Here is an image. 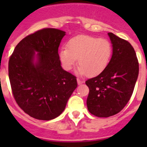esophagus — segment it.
<instances>
[{
  "label": "esophagus",
  "instance_id": "obj_1",
  "mask_svg": "<svg viewBox=\"0 0 147 147\" xmlns=\"http://www.w3.org/2000/svg\"><path fill=\"white\" fill-rule=\"evenodd\" d=\"M77 83H78V85H81V84L84 83V80H80V79H79V78H78V79H77Z\"/></svg>",
  "mask_w": 147,
  "mask_h": 147
}]
</instances>
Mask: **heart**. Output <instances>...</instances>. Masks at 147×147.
<instances>
[{
	"instance_id": "b5f03b06",
	"label": "heart",
	"mask_w": 147,
	"mask_h": 147,
	"mask_svg": "<svg viewBox=\"0 0 147 147\" xmlns=\"http://www.w3.org/2000/svg\"><path fill=\"white\" fill-rule=\"evenodd\" d=\"M113 46L110 40L90 35H78L67 42V48L59 51V59L65 70L70 71L76 64L80 75L97 76L104 71L110 62Z\"/></svg>"
}]
</instances>
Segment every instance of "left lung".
Segmentation results:
<instances>
[{"instance_id":"1","label":"left lung","mask_w":147,"mask_h":147,"mask_svg":"<svg viewBox=\"0 0 147 147\" xmlns=\"http://www.w3.org/2000/svg\"><path fill=\"white\" fill-rule=\"evenodd\" d=\"M113 55L108 65L99 75L87 80L89 88L87 106L97 117L117 114L130 99L137 81L139 65L131 44L113 33H108Z\"/></svg>"}]
</instances>
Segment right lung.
<instances>
[{
    "label": "right lung",
    "instance_id": "add662e5",
    "mask_svg": "<svg viewBox=\"0 0 147 147\" xmlns=\"http://www.w3.org/2000/svg\"><path fill=\"white\" fill-rule=\"evenodd\" d=\"M65 32L43 28L17 45L9 61L13 96L22 110L39 120L59 116L77 87L76 76L62 69L58 54Z\"/></svg>",
    "mask_w": 147,
    "mask_h": 147
}]
</instances>
